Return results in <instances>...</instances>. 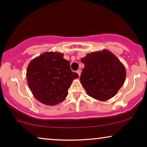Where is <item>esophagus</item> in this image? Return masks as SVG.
<instances>
[{
	"label": "esophagus",
	"mask_w": 147,
	"mask_h": 147,
	"mask_svg": "<svg viewBox=\"0 0 147 147\" xmlns=\"http://www.w3.org/2000/svg\"><path fill=\"white\" fill-rule=\"evenodd\" d=\"M77 73L78 74L79 77H80V75H81V70H77Z\"/></svg>",
	"instance_id": "obj_1"
}]
</instances>
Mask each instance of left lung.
I'll list each match as a JSON object with an SVG mask.
<instances>
[{
	"mask_svg": "<svg viewBox=\"0 0 147 147\" xmlns=\"http://www.w3.org/2000/svg\"><path fill=\"white\" fill-rule=\"evenodd\" d=\"M81 61L84 64L81 83L92 98L109 100L116 95L125 82V67L109 50L104 49L87 54Z\"/></svg>",
	"mask_w": 147,
	"mask_h": 147,
	"instance_id": "left-lung-1",
	"label": "left lung"
}]
</instances>
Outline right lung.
I'll return each mask as SVG.
<instances>
[{
  "label": "right lung",
  "mask_w": 147,
  "mask_h": 147,
  "mask_svg": "<svg viewBox=\"0 0 147 147\" xmlns=\"http://www.w3.org/2000/svg\"><path fill=\"white\" fill-rule=\"evenodd\" d=\"M26 77L34 97L42 104L55 106L66 98L72 81L79 75L72 71L63 54L47 52L30 61Z\"/></svg>",
  "instance_id": "obj_1"
}]
</instances>
